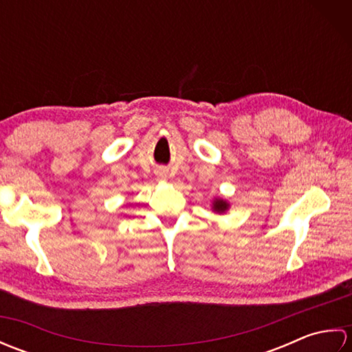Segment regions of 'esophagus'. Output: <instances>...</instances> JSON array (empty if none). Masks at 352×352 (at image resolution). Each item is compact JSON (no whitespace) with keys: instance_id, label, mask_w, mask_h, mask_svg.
Here are the masks:
<instances>
[{"instance_id":"obj_1","label":"esophagus","mask_w":352,"mask_h":352,"mask_svg":"<svg viewBox=\"0 0 352 352\" xmlns=\"http://www.w3.org/2000/svg\"><path fill=\"white\" fill-rule=\"evenodd\" d=\"M159 178H166V174H164V172H159Z\"/></svg>"}]
</instances>
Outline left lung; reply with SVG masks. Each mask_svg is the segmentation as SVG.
Segmentation results:
<instances>
[{"label": "left lung", "mask_w": 352, "mask_h": 352, "mask_svg": "<svg viewBox=\"0 0 352 352\" xmlns=\"http://www.w3.org/2000/svg\"><path fill=\"white\" fill-rule=\"evenodd\" d=\"M228 208H230V203H228L227 199H223L221 197L213 198V201H212V212H214L216 214H223V213L228 212Z\"/></svg>", "instance_id": "8db88e82"}]
</instances>
